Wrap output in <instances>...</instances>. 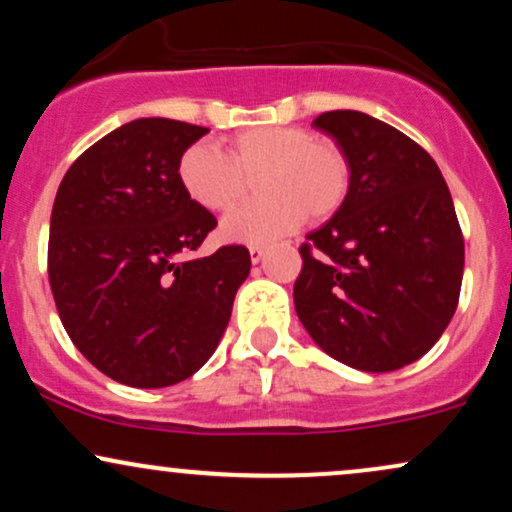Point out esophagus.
<instances>
[{
	"mask_svg": "<svg viewBox=\"0 0 512 512\" xmlns=\"http://www.w3.org/2000/svg\"><path fill=\"white\" fill-rule=\"evenodd\" d=\"M264 252H267V248H264V245H250V260H252V264H260L262 257H264Z\"/></svg>",
	"mask_w": 512,
	"mask_h": 512,
	"instance_id": "34e87169",
	"label": "esophagus"
}]
</instances>
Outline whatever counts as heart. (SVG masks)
I'll list each match as a JSON object with an SVG mask.
<instances>
[{"label": "heart", "mask_w": 512, "mask_h": 512, "mask_svg": "<svg viewBox=\"0 0 512 512\" xmlns=\"http://www.w3.org/2000/svg\"><path fill=\"white\" fill-rule=\"evenodd\" d=\"M257 178L255 202L226 216L221 236L236 243H269L303 219L322 221L344 204L351 170L344 151L303 127H250L231 137L226 154L209 142L180 154L182 192L204 211L236 207Z\"/></svg>", "instance_id": "b5f03b06"}]
</instances>
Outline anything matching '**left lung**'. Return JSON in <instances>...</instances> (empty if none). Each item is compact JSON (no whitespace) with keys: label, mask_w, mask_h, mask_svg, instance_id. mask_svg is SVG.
Instances as JSON below:
<instances>
[{"label":"left lung","mask_w":512,"mask_h":512,"mask_svg":"<svg viewBox=\"0 0 512 512\" xmlns=\"http://www.w3.org/2000/svg\"><path fill=\"white\" fill-rule=\"evenodd\" d=\"M313 127L349 161L344 204L301 245L298 320L325 354L366 373L414 363L460 298L464 240L443 173L407 134L358 110Z\"/></svg>","instance_id":"left-lung-1"}]
</instances>
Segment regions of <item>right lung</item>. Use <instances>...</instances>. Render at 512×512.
<instances>
[{
    "instance_id": "add662e5",
    "label": "right lung",
    "mask_w": 512,
    "mask_h": 512,
    "mask_svg": "<svg viewBox=\"0 0 512 512\" xmlns=\"http://www.w3.org/2000/svg\"><path fill=\"white\" fill-rule=\"evenodd\" d=\"M207 127L139 117L67 170L50 216L48 274L76 349L129 387H168L219 346L250 252H192L216 228L178 180L180 154Z\"/></svg>"
}]
</instances>
